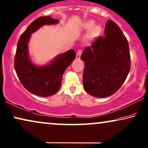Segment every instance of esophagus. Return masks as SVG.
Segmentation results:
<instances>
[{
    "label": "esophagus",
    "instance_id": "1",
    "mask_svg": "<svg viewBox=\"0 0 148 148\" xmlns=\"http://www.w3.org/2000/svg\"><path fill=\"white\" fill-rule=\"evenodd\" d=\"M81 54H82V50H81V49H79V50L77 51V52L76 58L77 59H80Z\"/></svg>",
    "mask_w": 148,
    "mask_h": 148
}]
</instances>
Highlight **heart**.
Masks as SVG:
<instances>
[{
  "label": "heart",
  "mask_w": 148,
  "mask_h": 148,
  "mask_svg": "<svg viewBox=\"0 0 148 148\" xmlns=\"http://www.w3.org/2000/svg\"><path fill=\"white\" fill-rule=\"evenodd\" d=\"M95 23L93 21H89L84 24V28L87 30H89L92 29L87 35V38L88 39H92L94 37H97L100 34L101 31V28L99 25H96L94 27Z\"/></svg>",
  "instance_id": "obj_1"
}]
</instances>
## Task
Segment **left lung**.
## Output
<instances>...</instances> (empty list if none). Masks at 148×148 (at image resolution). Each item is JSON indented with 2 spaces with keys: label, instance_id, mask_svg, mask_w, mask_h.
<instances>
[{
  "label": "left lung",
  "instance_id": "left-lung-1",
  "mask_svg": "<svg viewBox=\"0 0 148 148\" xmlns=\"http://www.w3.org/2000/svg\"><path fill=\"white\" fill-rule=\"evenodd\" d=\"M81 59L85 62L83 87L89 95L106 97L118 91L131 67L129 44L120 28L108 20L105 37L87 47Z\"/></svg>",
  "mask_w": 148,
  "mask_h": 148
}]
</instances>
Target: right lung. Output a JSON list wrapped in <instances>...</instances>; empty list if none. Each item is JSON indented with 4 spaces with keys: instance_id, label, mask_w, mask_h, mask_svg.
<instances>
[{
    "instance_id": "right-lung-1",
    "label": "right lung",
    "mask_w": 148,
    "mask_h": 148,
    "mask_svg": "<svg viewBox=\"0 0 148 148\" xmlns=\"http://www.w3.org/2000/svg\"><path fill=\"white\" fill-rule=\"evenodd\" d=\"M58 19L50 16H40L32 22L23 32L17 43L14 65L21 84L31 93L41 97H49L59 91L63 74L68 66L75 59L74 50L71 49L59 55L50 64L36 67L28 55L27 44L34 33L45 25L56 24Z\"/></svg>"
}]
</instances>
